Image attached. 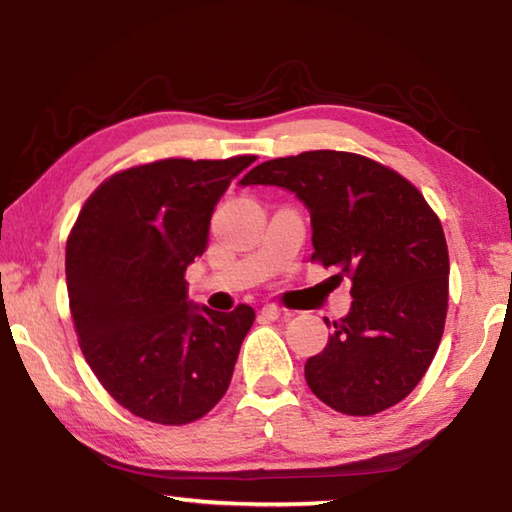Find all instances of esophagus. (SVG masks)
Masks as SVG:
<instances>
[{"instance_id": "obj_1", "label": "esophagus", "mask_w": 512, "mask_h": 512, "mask_svg": "<svg viewBox=\"0 0 512 512\" xmlns=\"http://www.w3.org/2000/svg\"><path fill=\"white\" fill-rule=\"evenodd\" d=\"M282 314H284V311L277 305H264L262 309H259V316H262L264 320H277Z\"/></svg>"}]
</instances>
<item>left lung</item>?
I'll return each instance as SVG.
<instances>
[{
    "instance_id": "1",
    "label": "left lung",
    "mask_w": 512,
    "mask_h": 512,
    "mask_svg": "<svg viewBox=\"0 0 512 512\" xmlns=\"http://www.w3.org/2000/svg\"><path fill=\"white\" fill-rule=\"evenodd\" d=\"M241 185L296 194L311 216V259L352 282L350 314L305 363L311 393L345 415L402 402L436 357L447 316V241L424 196L397 171L343 151L268 160Z\"/></svg>"
}]
</instances>
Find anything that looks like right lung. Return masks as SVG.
Here are the masks:
<instances>
[{
    "mask_svg": "<svg viewBox=\"0 0 512 512\" xmlns=\"http://www.w3.org/2000/svg\"><path fill=\"white\" fill-rule=\"evenodd\" d=\"M255 155L158 160L97 187L67 239L69 309L83 357L137 418L187 424L228 391L255 311L187 298L214 205Z\"/></svg>",
    "mask_w": 512,
    "mask_h": 512,
    "instance_id": "obj_1",
    "label": "right lung"
}]
</instances>
